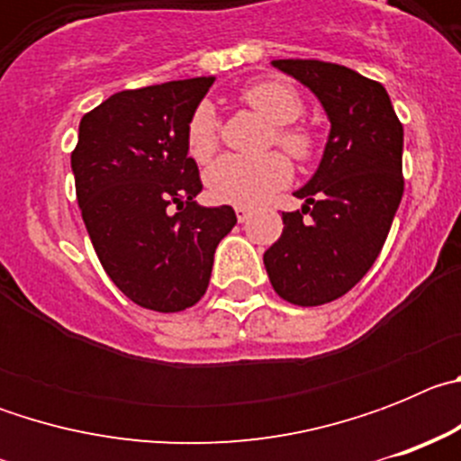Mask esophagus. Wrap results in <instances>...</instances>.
Masks as SVG:
<instances>
[{
    "label": "esophagus",
    "mask_w": 461,
    "mask_h": 461,
    "mask_svg": "<svg viewBox=\"0 0 461 461\" xmlns=\"http://www.w3.org/2000/svg\"><path fill=\"white\" fill-rule=\"evenodd\" d=\"M235 214H238V221L244 223L247 219H249L251 210H249V207H235Z\"/></svg>",
    "instance_id": "34e87169"
}]
</instances>
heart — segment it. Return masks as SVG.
I'll return each mask as SVG.
<instances>
[{"label":"heart","mask_w":461,"mask_h":461,"mask_svg":"<svg viewBox=\"0 0 461 461\" xmlns=\"http://www.w3.org/2000/svg\"><path fill=\"white\" fill-rule=\"evenodd\" d=\"M240 99L244 105H249L256 115L272 124V133L267 136L270 145H279L297 161H307L312 157L316 140L307 126L295 122L303 115L304 108L303 96L297 94L295 87L281 80H260L244 87ZM217 129L214 108L210 104L198 105L186 124V152L195 164H207L217 154ZM291 177L293 168L286 157L270 152L258 158H219L217 164L207 170L205 185L214 201L244 207L267 201L272 194L284 189Z\"/></svg>","instance_id":"b5f03b06"}]
</instances>
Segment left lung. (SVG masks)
<instances>
[{
  "mask_svg": "<svg viewBox=\"0 0 461 461\" xmlns=\"http://www.w3.org/2000/svg\"><path fill=\"white\" fill-rule=\"evenodd\" d=\"M272 67L303 83L330 120L319 168L293 194L303 210L281 214L284 233L263 254L276 295L319 307L351 291L381 254L404 194V126L385 87L353 68L319 59Z\"/></svg>",
  "mask_w": 461,
  "mask_h": 461,
  "instance_id": "8db88e82",
  "label": "left lung"
}]
</instances>
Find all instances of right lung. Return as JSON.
Listing matches in <instances>:
<instances>
[{"label":"right lung","instance_id":"obj_1","mask_svg":"<svg viewBox=\"0 0 461 461\" xmlns=\"http://www.w3.org/2000/svg\"><path fill=\"white\" fill-rule=\"evenodd\" d=\"M214 78L113 94L80 120L76 194L105 275L152 312H182L207 291L214 251L238 223L230 205L203 207L186 124Z\"/></svg>","mask_w":461,"mask_h":461}]
</instances>
